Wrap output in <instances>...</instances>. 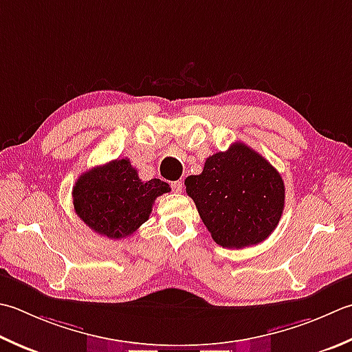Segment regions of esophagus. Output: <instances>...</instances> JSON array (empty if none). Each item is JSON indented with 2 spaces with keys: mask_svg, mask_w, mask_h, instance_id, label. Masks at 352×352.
Wrapping results in <instances>:
<instances>
[{
  "mask_svg": "<svg viewBox=\"0 0 352 352\" xmlns=\"http://www.w3.org/2000/svg\"><path fill=\"white\" fill-rule=\"evenodd\" d=\"M170 188H172V190L177 192V194H180V192L183 190V182H182V180L174 182V183L170 184Z\"/></svg>",
  "mask_w": 352,
  "mask_h": 352,
  "instance_id": "1",
  "label": "esophagus"
}]
</instances>
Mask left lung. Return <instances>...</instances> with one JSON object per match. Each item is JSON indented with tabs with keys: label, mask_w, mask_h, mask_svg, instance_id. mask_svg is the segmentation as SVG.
Returning a JSON list of instances; mask_svg holds the SVG:
<instances>
[{
	"label": "left lung",
	"mask_w": 352,
	"mask_h": 352,
	"mask_svg": "<svg viewBox=\"0 0 352 352\" xmlns=\"http://www.w3.org/2000/svg\"><path fill=\"white\" fill-rule=\"evenodd\" d=\"M184 184L213 241L227 249L263 243L284 212L280 174L241 142L206 158L201 174L188 177Z\"/></svg>",
	"instance_id": "1"
}]
</instances>
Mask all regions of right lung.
Listing matches in <instances>:
<instances>
[{"label":"right lung","mask_w":352,"mask_h":352,"mask_svg":"<svg viewBox=\"0 0 352 352\" xmlns=\"http://www.w3.org/2000/svg\"><path fill=\"white\" fill-rule=\"evenodd\" d=\"M170 188L158 178L142 182L128 158H117L84 172L73 188L78 217L109 239H122L148 221L157 197Z\"/></svg>","instance_id":"1"}]
</instances>
